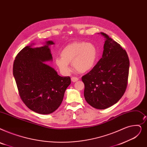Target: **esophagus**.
<instances>
[{
    "label": "esophagus",
    "mask_w": 147,
    "mask_h": 147,
    "mask_svg": "<svg viewBox=\"0 0 147 147\" xmlns=\"http://www.w3.org/2000/svg\"><path fill=\"white\" fill-rule=\"evenodd\" d=\"M71 81L73 82H77L78 80H79V79L78 78H76V77H73V78H71Z\"/></svg>",
    "instance_id": "1"
}]
</instances>
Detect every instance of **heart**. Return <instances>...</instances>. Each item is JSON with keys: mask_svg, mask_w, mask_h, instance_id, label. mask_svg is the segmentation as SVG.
Segmentation results:
<instances>
[{"mask_svg": "<svg viewBox=\"0 0 147 147\" xmlns=\"http://www.w3.org/2000/svg\"><path fill=\"white\" fill-rule=\"evenodd\" d=\"M61 57L55 59V63L61 73L68 75L70 73V63H72L76 71L85 73L90 71L95 66L98 58V50L92 43L74 42L62 49Z\"/></svg>", "mask_w": 147, "mask_h": 147, "instance_id": "b5f03b06", "label": "heart"}]
</instances>
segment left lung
Masks as SVG:
<instances>
[{"label":"left lung","mask_w":147,"mask_h":147,"mask_svg":"<svg viewBox=\"0 0 147 147\" xmlns=\"http://www.w3.org/2000/svg\"><path fill=\"white\" fill-rule=\"evenodd\" d=\"M100 34L105 38L102 58L82 80L87 103L95 109H105L117 103L124 95L130 62L118 43L103 32Z\"/></svg>","instance_id":"1"}]
</instances>
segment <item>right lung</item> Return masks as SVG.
Segmentation results:
<instances>
[{
	"instance_id": "right-lung-1",
	"label": "right lung",
	"mask_w": 147,
	"mask_h": 147,
	"mask_svg": "<svg viewBox=\"0 0 147 147\" xmlns=\"http://www.w3.org/2000/svg\"><path fill=\"white\" fill-rule=\"evenodd\" d=\"M47 41L40 47H24L16 57L13 75L19 95L26 106L40 114H50L61 105L65 91L71 84L69 76L61 77L55 69L46 64L52 61Z\"/></svg>"
}]
</instances>
